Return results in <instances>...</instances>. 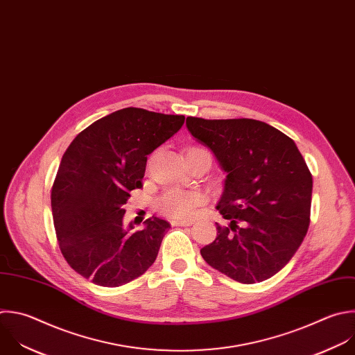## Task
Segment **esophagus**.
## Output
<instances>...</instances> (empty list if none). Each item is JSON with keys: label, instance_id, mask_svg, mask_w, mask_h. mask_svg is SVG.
<instances>
[{"label": "esophagus", "instance_id": "obj_1", "mask_svg": "<svg viewBox=\"0 0 355 355\" xmlns=\"http://www.w3.org/2000/svg\"><path fill=\"white\" fill-rule=\"evenodd\" d=\"M191 224H192V221H185V220H173L171 221V225H174V227H188Z\"/></svg>", "mask_w": 355, "mask_h": 355}]
</instances>
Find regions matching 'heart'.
<instances>
[{
  "mask_svg": "<svg viewBox=\"0 0 355 355\" xmlns=\"http://www.w3.org/2000/svg\"><path fill=\"white\" fill-rule=\"evenodd\" d=\"M189 150L207 152L203 148H191ZM209 153V152H207ZM203 202V195L198 191L167 189L156 203V207L164 216L171 218H191L195 214L196 206Z\"/></svg>",
  "mask_w": 355,
  "mask_h": 355,
  "instance_id": "1",
  "label": "heart"
}]
</instances>
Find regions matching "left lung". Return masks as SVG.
I'll use <instances>...</instances> for the list:
<instances>
[{
    "mask_svg": "<svg viewBox=\"0 0 355 355\" xmlns=\"http://www.w3.org/2000/svg\"><path fill=\"white\" fill-rule=\"evenodd\" d=\"M187 128L227 173L217 210L230 225L216 223L217 237L200 250L202 258L244 284L270 279L294 257L309 227L312 174L302 155L291 138L251 118L188 116Z\"/></svg>",
    "mask_w": 355,
    "mask_h": 355,
    "instance_id": "obj_1",
    "label": "left lung"
}]
</instances>
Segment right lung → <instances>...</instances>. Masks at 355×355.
<instances>
[{
  "label": "right lung",
  "mask_w": 355,
  "mask_h": 355,
  "mask_svg": "<svg viewBox=\"0 0 355 355\" xmlns=\"http://www.w3.org/2000/svg\"><path fill=\"white\" fill-rule=\"evenodd\" d=\"M184 115L127 107L105 115L71 142L51 188L60 250L68 265L103 287H120L156 261L171 227L150 217L124 230V205L142 187L148 156L180 131Z\"/></svg>",
  "instance_id": "1"
}]
</instances>
